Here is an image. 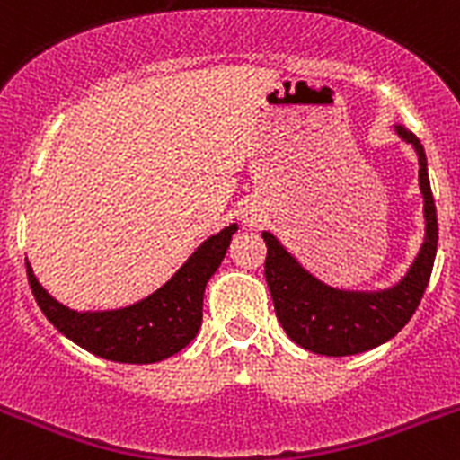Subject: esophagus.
Returning <instances> with one entry per match:
<instances>
[{
  "mask_svg": "<svg viewBox=\"0 0 460 460\" xmlns=\"http://www.w3.org/2000/svg\"><path fill=\"white\" fill-rule=\"evenodd\" d=\"M260 221H262V211H260L258 207L249 205L243 209V223H246V226H258Z\"/></svg>",
  "mask_w": 460,
  "mask_h": 460,
  "instance_id": "esophagus-1",
  "label": "esophagus"
}]
</instances>
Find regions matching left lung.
Masks as SVG:
<instances>
[{
	"label": "left lung",
	"mask_w": 460,
	"mask_h": 460,
	"mask_svg": "<svg viewBox=\"0 0 460 460\" xmlns=\"http://www.w3.org/2000/svg\"><path fill=\"white\" fill-rule=\"evenodd\" d=\"M396 133L410 142L420 158V189L424 195L426 237L408 274L380 292L339 290L304 270L271 233L267 243L265 276L274 299L276 318L286 334L315 355L348 357L387 343L420 306L429 286L438 251V214L429 181V165L420 137L396 124Z\"/></svg>",
	"instance_id": "left-lung-1"
}]
</instances>
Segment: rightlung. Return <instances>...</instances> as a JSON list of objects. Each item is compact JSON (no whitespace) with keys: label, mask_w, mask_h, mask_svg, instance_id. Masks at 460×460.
I'll list each match as a JSON object with an SVG mask.
<instances>
[{"label":"right lung","mask_w":460,"mask_h":460,"mask_svg":"<svg viewBox=\"0 0 460 460\" xmlns=\"http://www.w3.org/2000/svg\"><path fill=\"white\" fill-rule=\"evenodd\" d=\"M234 233L237 223L223 227L198 246L164 288L117 311H73L48 295L30 262L27 276L43 315L73 343L119 364H154L177 355L195 339L202 324L207 280L226 258Z\"/></svg>","instance_id":"obj_1"}]
</instances>
